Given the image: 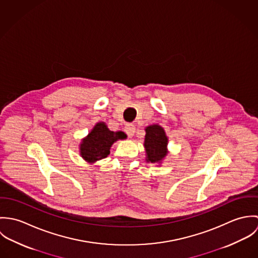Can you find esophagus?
<instances>
[{"label":"esophagus","instance_id":"esophagus-1","mask_svg":"<svg viewBox=\"0 0 258 258\" xmlns=\"http://www.w3.org/2000/svg\"><path fill=\"white\" fill-rule=\"evenodd\" d=\"M135 130H136V128L133 124H126V126L124 127V131L128 135V137H133Z\"/></svg>","mask_w":258,"mask_h":258}]
</instances>
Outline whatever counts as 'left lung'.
<instances>
[{"label": "left lung", "mask_w": 258, "mask_h": 258, "mask_svg": "<svg viewBox=\"0 0 258 258\" xmlns=\"http://www.w3.org/2000/svg\"><path fill=\"white\" fill-rule=\"evenodd\" d=\"M145 143L148 162L158 163L167 155L168 138L164 129L159 125H151L146 129Z\"/></svg>", "instance_id": "left-lung-1"}]
</instances>
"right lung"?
I'll list each match as a JSON object with an SVG mask.
<instances>
[{
  "mask_svg": "<svg viewBox=\"0 0 258 258\" xmlns=\"http://www.w3.org/2000/svg\"><path fill=\"white\" fill-rule=\"evenodd\" d=\"M125 138L126 134L124 132L110 131L105 123L99 122L82 141L80 145V155L87 162H96L109 155L111 145L115 141Z\"/></svg>",
  "mask_w": 258,
  "mask_h": 258,
  "instance_id": "1",
  "label": "right lung"
}]
</instances>
